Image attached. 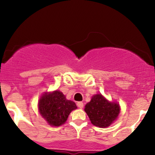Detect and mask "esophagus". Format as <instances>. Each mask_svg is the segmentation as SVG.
I'll use <instances>...</instances> for the list:
<instances>
[{
	"label": "esophagus",
	"instance_id": "esophagus-1",
	"mask_svg": "<svg viewBox=\"0 0 155 155\" xmlns=\"http://www.w3.org/2000/svg\"><path fill=\"white\" fill-rule=\"evenodd\" d=\"M77 106L80 108H82L84 107V104L82 102H78L77 103Z\"/></svg>",
	"mask_w": 155,
	"mask_h": 155
}]
</instances>
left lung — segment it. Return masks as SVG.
<instances>
[{"instance_id":"1","label":"left lung","mask_w":155,"mask_h":155,"mask_svg":"<svg viewBox=\"0 0 155 155\" xmlns=\"http://www.w3.org/2000/svg\"><path fill=\"white\" fill-rule=\"evenodd\" d=\"M84 111L92 124L99 127H107L116 120L120 107L116 102H109L101 94L94 95L85 106Z\"/></svg>"}]
</instances>
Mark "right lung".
Wrapping results in <instances>:
<instances>
[{
    "label": "right lung",
    "instance_id": "right-lung-1",
    "mask_svg": "<svg viewBox=\"0 0 155 155\" xmlns=\"http://www.w3.org/2000/svg\"><path fill=\"white\" fill-rule=\"evenodd\" d=\"M77 108L74 101L67 100L63 92H45L38 101L40 114L51 126L62 125L73 110Z\"/></svg>",
    "mask_w": 155,
    "mask_h": 155
}]
</instances>
